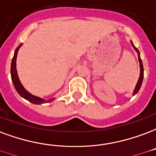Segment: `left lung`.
I'll return each instance as SVG.
<instances>
[{
	"instance_id": "left-lung-1",
	"label": "left lung",
	"mask_w": 156,
	"mask_h": 156,
	"mask_svg": "<svg viewBox=\"0 0 156 156\" xmlns=\"http://www.w3.org/2000/svg\"><path fill=\"white\" fill-rule=\"evenodd\" d=\"M131 44H132V46L134 47V49H136V50L138 52L137 49L133 45V44H132V43H131ZM138 59H139L140 68V78H139V80H138V83H137V84H136V88H135V90H134V93H133L134 95H135V94H136V93H138V91H139L140 88V87H141V84H142V81H143V78H144V69H143L142 61H141V59H140V57L139 55H138Z\"/></svg>"
}]
</instances>
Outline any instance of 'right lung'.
Wrapping results in <instances>:
<instances>
[{
	"label": "right lung",
	"instance_id": "right-lung-1",
	"mask_svg": "<svg viewBox=\"0 0 156 156\" xmlns=\"http://www.w3.org/2000/svg\"><path fill=\"white\" fill-rule=\"evenodd\" d=\"M20 45L16 49L15 51V55H14V57L12 58V62H11V68H10V73H11V79H12V82H13L14 87L16 88V90L17 91V93H19L20 95L21 96L22 98H24L26 100H28L29 101H30L34 104H41V103H44V102H50L54 99H49V100H44L42 98H40L38 97H35V96L31 95L30 93H28L26 90L23 87V86L20 83L19 78H18V76H17V72L16 69V60L17 54H18V50H19Z\"/></svg>",
	"mask_w": 156,
	"mask_h": 156
}]
</instances>
